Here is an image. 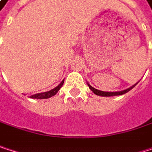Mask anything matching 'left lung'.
Segmentation results:
<instances>
[{"mask_svg":"<svg viewBox=\"0 0 152 152\" xmlns=\"http://www.w3.org/2000/svg\"><path fill=\"white\" fill-rule=\"evenodd\" d=\"M137 84V83L136 84H134L133 86H131V87H129V89H127V90H124V91H114V92H107V91H99V90H97V89H95V88H93L92 86H91L89 83H88V86H89V88L93 91V93L94 94H96V95H98V96H103V97H111V96H118V95H122V94H125V93H127L128 91H129L130 90H132L136 85Z\"/></svg>","mask_w":152,"mask_h":152,"instance_id":"1","label":"left lung"}]
</instances>
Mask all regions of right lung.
<instances>
[{"instance_id": "obj_1", "label": "right lung", "mask_w": 152, "mask_h": 152, "mask_svg": "<svg viewBox=\"0 0 152 152\" xmlns=\"http://www.w3.org/2000/svg\"><path fill=\"white\" fill-rule=\"evenodd\" d=\"M63 83H64V80H62L61 83L58 86H56L55 88H53V90H51V91H46V92L37 93V94L31 95V99H49V98L54 96V95L58 92V91H59V90L61 88V86L63 85Z\"/></svg>"}]
</instances>
